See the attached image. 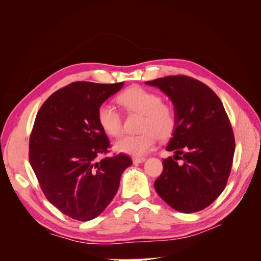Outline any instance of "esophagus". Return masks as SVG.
Returning <instances> with one entry per match:
<instances>
[{
    "mask_svg": "<svg viewBox=\"0 0 261 261\" xmlns=\"http://www.w3.org/2000/svg\"><path fill=\"white\" fill-rule=\"evenodd\" d=\"M145 158L144 156H138V158H134L133 159V162L134 163H143V162H145Z\"/></svg>",
    "mask_w": 261,
    "mask_h": 261,
    "instance_id": "34e87169",
    "label": "esophagus"
}]
</instances>
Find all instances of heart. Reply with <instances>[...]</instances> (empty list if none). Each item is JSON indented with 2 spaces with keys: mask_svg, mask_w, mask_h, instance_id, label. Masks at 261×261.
Listing matches in <instances>:
<instances>
[{
  "mask_svg": "<svg viewBox=\"0 0 261 261\" xmlns=\"http://www.w3.org/2000/svg\"><path fill=\"white\" fill-rule=\"evenodd\" d=\"M118 103L128 112L143 115L140 134L124 136L114 144L116 151L133 156L145 155L153 149L156 136L165 139L172 135L176 125L175 111L171 106L163 103L159 93L139 86H134L117 97ZM98 123L110 136L116 137L122 133V120L116 109L108 103L98 109Z\"/></svg>",
  "mask_w": 261,
  "mask_h": 261,
  "instance_id": "1",
  "label": "heart"
}]
</instances>
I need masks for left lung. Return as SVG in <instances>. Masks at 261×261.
<instances>
[{"mask_svg":"<svg viewBox=\"0 0 261 261\" xmlns=\"http://www.w3.org/2000/svg\"><path fill=\"white\" fill-rule=\"evenodd\" d=\"M146 84L167 94L176 115L165 148L174 156L163 160L155 192L176 211H200L223 192L232 169L235 140L224 107L207 85L192 77L168 76Z\"/></svg>","mask_w":261,"mask_h":261,"instance_id":"8db88e82","label":"left lung"}]
</instances>
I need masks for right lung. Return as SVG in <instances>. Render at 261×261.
Instances as JSON below:
<instances>
[{
	"mask_svg": "<svg viewBox=\"0 0 261 261\" xmlns=\"http://www.w3.org/2000/svg\"><path fill=\"white\" fill-rule=\"evenodd\" d=\"M124 86L77 82L52 93L36 116L29 162L43 194L65 216L89 221L112 201L122 173L133 164L124 153L97 161L110 141L98 109Z\"/></svg>",
	"mask_w": 261,
	"mask_h": 261,
	"instance_id": "obj_1",
	"label": "right lung"
}]
</instances>
